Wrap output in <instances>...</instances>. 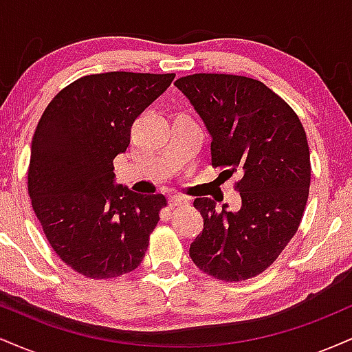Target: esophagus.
Segmentation results:
<instances>
[{"label":"esophagus","instance_id":"esophagus-1","mask_svg":"<svg viewBox=\"0 0 352 352\" xmlns=\"http://www.w3.org/2000/svg\"><path fill=\"white\" fill-rule=\"evenodd\" d=\"M188 204V199L184 195H173L170 197V200H168V205L170 207H180V205H187Z\"/></svg>","mask_w":352,"mask_h":352}]
</instances>
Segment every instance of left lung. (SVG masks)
Masks as SVG:
<instances>
[{"mask_svg":"<svg viewBox=\"0 0 352 352\" xmlns=\"http://www.w3.org/2000/svg\"><path fill=\"white\" fill-rule=\"evenodd\" d=\"M212 137L213 167L240 172V210L195 199L204 230L190 258L221 281H243L274 263L298 232L308 201L311 164L296 112L260 80L192 74L175 80Z\"/></svg>","mask_w":352,"mask_h":352,"instance_id":"left-lung-1","label":"left lung"}]
</instances>
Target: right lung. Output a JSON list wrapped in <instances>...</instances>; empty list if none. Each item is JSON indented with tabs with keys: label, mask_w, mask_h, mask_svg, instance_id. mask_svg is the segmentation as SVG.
Returning <instances> with one entry per match:
<instances>
[{
	"label": "right lung",
	"mask_w": 352,
	"mask_h": 352,
	"mask_svg": "<svg viewBox=\"0 0 352 352\" xmlns=\"http://www.w3.org/2000/svg\"><path fill=\"white\" fill-rule=\"evenodd\" d=\"M173 78L124 71L84 76L39 119L28 192L52 250L84 276H122L144 260L167 200L114 185V159L131 144L134 120Z\"/></svg>",
	"instance_id": "1"
}]
</instances>
